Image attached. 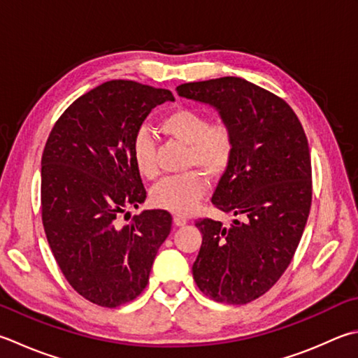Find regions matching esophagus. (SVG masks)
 I'll list each match as a JSON object with an SVG mask.
<instances>
[{
	"label": "esophagus",
	"mask_w": 358,
	"mask_h": 358,
	"mask_svg": "<svg viewBox=\"0 0 358 358\" xmlns=\"http://www.w3.org/2000/svg\"><path fill=\"white\" fill-rule=\"evenodd\" d=\"M187 217H184V215H174L173 217V222L174 226H185L187 224Z\"/></svg>",
	"instance_id": "1"
}]
</instances>
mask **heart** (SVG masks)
Instances as JSON below:
<instances>
[{
    "mask_svg": "<svg viewBox=\"0 0 358 358\" xmlns=\"http://www.w3.org/2000/svg\"><path fill=\"white\" fill-rule=\"evenodd\" d=\"M160 131L187 146L185 168H198L199 171H187L166 178L154 187L152 202L160 208L174 213H187L199 204L207 190V179L218 178L231 166L237 151L235 132L227 123H210L206 113L179 107L160 120ZM137 171L146 179L157 176L156 145L150 132H136L131 146Z\"/></svg>",
    "mask_w": 358,
    "mask_h": 358,
    "instance_id": "b5f03b06",
    "label": "heart"
}]
</instances>
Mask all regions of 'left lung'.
Returning a JSON list of instances; mask_svg holds the SVG:
<instances>
[{
    "label": "left lung",
    "mask_w": 358,
    "mask_h": 358,
    "mask_svg": "<svg viewBox=\"0 0 358 358\" xmlns=\"http://www.w3.org/2000/svg\"><path fill=\"white\" fill-rule=\"evenodd\" d=\"M179 96L213 106L232 127L237 151L212 204L234 220L202 218L193 263L198 288L217 302L260 298L285 273L312 206V160L304 127L292 107L246 79L226 76L178 87Z\"/></svg>",
    "instance_id": "left-lung-1"
}]
</instances>
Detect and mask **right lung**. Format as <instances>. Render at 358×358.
Instances as JSON below:
<instances>
[{
	"mask_svg": "<svg viewBox=\"0 0 358 358\" xmlns=\"http://www.w3.org/2000/svg\"><path fill=\"white\" fill-rule=\"evenodd\" d=\"M165 89L107 80L79 96L50 132L42 156V221L60 271L87 301L118 307L143 292L159 248L171 231L166 210L146 199L131 146Z\"/></svg>",
	"mask_w": 358,
	"mask_h": 358,
	"instance_id": "add662e5",
	"label": "right lung"
}]
</instances>
